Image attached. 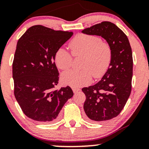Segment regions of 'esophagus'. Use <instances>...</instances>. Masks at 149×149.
Wrapping results in <instances>:
<instances>
[{"mask_svg": "<svg viewBox=\"0 0 149 149\" xmlns=\"http://www.w3.org/2000/svg\"><path fill=\"white\" fill-rule=\"evenodd\" d=\"M72 90H73V92H74V93H77V92H79V91H80V89L77 88H73Z\"/></svg>", "mask_w": 149, "mask_h": 149, "instance_id": "obj_1", "label": "esophagus"}]
</instances>
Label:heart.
I'll return each mask as SVG.
<instances>
[{"mask_svg":"<svg viewBox=\"0 0 149 149\" xmlns=\"http://www.w3.org/2000/svg\"><path fill=\"white\" fill-rule=\"evenodd\" d=\"M70 47L74 56H84L80 71L68 70L62 74V81L66 85L79 88L89 84L93 79L100 78L108 70L111 61V49L100 37L88 34H79L71 41ZM72 55L63 48L56 51L54 61L61 70L70 68Z\"/></svg>","mask_w":149,"mask_h":149,"instance_id":"b5f03b06","label":"heart"}]
</instances>
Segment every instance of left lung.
Wrapping results in <instances>:
<instances>
[{
    "label": "left lung",
    "mask_w": 149,
    "mask_h": 149,
    "mask_svg": "<svg viewBox=\"0 0 149 149\" xmlns=\"http://www.w3.org/2000/svg\"><path fill=\"white\" fill-rule=\"evenodd\" d=\"M105 40L111 49L108 70L95 85L82 88L84 109L91 121L109 120L120 113L131 93L133 59L127 36L116 25L103 22L81 31Z\"/></svg>",
    "instance_id": "1"
}]
</instances>
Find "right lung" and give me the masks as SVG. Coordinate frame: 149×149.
Returning a JSON list of instances; mask_svg holds the SVG:
<instances>
[{
	"label": "right lung",
	"instance_id": "right-lung-1",
	"mask_svg": "<svg viewBox=\"0 0 149 149\" xmlns=\"http://www.w3.org/2000/svg\"><path fill=\"white\" fill-rule=\"evenodd\" d=\"M72 35L38 25L29 28L17 42L13 63L14 94L24 113L33 120L55 121L74 95L70 86L54 90L59 75L55 53Z\"/></svg>",
	"mask_w": 149,
	"mask_h": 149
}]
</instances>
